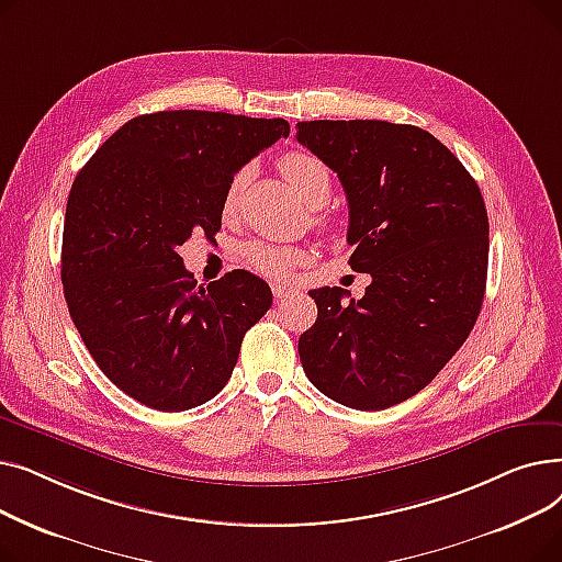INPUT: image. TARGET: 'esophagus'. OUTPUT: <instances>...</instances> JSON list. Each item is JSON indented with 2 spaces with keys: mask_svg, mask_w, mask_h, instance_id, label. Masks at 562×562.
Masks as SVG:
<instances>
[{
  "mask_svg": "<svg viewBox=\"0 0 562 562\" xmlns=\"http://www.w3.org/2000/svg\"><path fill=\"white\" fill-rule=\"evenodd\" d=\"M273 296H276L278 301H284V299L293 296V289H289V286H284V284H273Z\"/></svg>",
  "mask_w": 562,
  "mask_h": 562,
  "instance_id": "1",
  "label": "esophagus"
}]
</instances>
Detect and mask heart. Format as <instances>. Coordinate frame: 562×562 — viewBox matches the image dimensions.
Returning <instances> with one entry per match:
<instances>
[{
    "label": "heart",
    "mask_w": 562,
    "mask_h": 562,
    "mask_svg": "<svg viewBox=\"0 0 562 562\" xmlns=\"http://www.w3.org/2000/svg\"><path fill=\"white\" fill-rule=\"evenodd\" d=\"M280 168L289 184L293 187L310 206H321L330 198L333 189V177L328 166L323 164L318 157L310 153H289L280 159ZM248 170L241 168L239 172H234L229 180L227 193H225V212H232L234 204L239 202V195L244 191ZM305 252L299 248H289V246H276V244H266V241H250L244 246V259L261 276L269 278H286L293 266L303 261Z\"/></svg>",
    "instance_id": "b5f03b06"
}]
</instances>
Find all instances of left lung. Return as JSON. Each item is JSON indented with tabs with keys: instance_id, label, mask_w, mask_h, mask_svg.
I'll list each match as a JSON object with an SVG mask.
<instances>
[{
	"instance_id": "left-lung-1",
	"label": "left lung",
	"mask_w": 562,
	"mask_h": 562,
	"mask_svg": "<svg viewBox=\"0 0 562 562\" xmlns=\"http://www.w3.org/2000/svg\"><path fill=\"white\" fill-rule=\"evenodd\" d=\"M296 138L333 168L348 200L350 269L360 301L310 291L316 321L299 339L303 369L328 398L385 409L445 369L481 314L490 223L481 189L426 130L385 121H310Z\"/></svg>"
}]
</instances>
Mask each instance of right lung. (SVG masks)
Here are the masks:
<instances>
[{
  "label": "right lung",
  "instance_id": "add662e5",
  "mask_svg": "<svg viewBox=\"0 0 562 562\" xmlns=\"http://www.w3.org/2000/svg\"><path fill=\"white\" fill-rule=\"evenodd\" d=\"M289 136L282 117L157 111L132 117L75 177L61 280L88 352L138 403L182 412L214 398L244 335L273 293L236 269L195 286L177 255L193 232L221 229L225 193L263 147Z\"/></svg>",
  "mask_w": 562,
  "mask_h": 562
}]
</instances>
